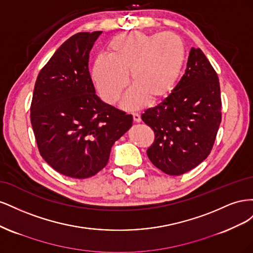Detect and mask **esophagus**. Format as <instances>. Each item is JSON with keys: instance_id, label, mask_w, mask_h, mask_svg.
Masks as SVG:
<instances>
[{"instance_id": "1", "label": "esophagus", "mask_w": 253, "mask_h": 253, "mask_svg": "<svg viewBox=\"0 0 253 253\" xmlns=\"http://www.w3.org/2000/svg\"><path fill=\"white\" fill-rule=\"evenodd\" d=\"M133 119H134V122H137V124H139V122L141 121V118H140V115L139 114H133Z\"/></svg>"}]
</instances>
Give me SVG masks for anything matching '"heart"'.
Here are the masks:
<instances>
[{
    "label": "heart",
    "instance_id": "obj_1",
    "mask_svg": "<svg viewBox=\"0 0 253 253\" xmlns=\"http://www.w3.org/2000/svg\"><path fill=\"white\" fill-rule=\"evenodd\" d=\"M109 55L95 58L91 76L101 99L116 102L127 84L134 85L121 101L126 111L138 110L148 99L156 102L169 96L186 62V44L174 33L145 34L131 32L114 37L108 45Z\"/></svg>",
    "mask_w": 253,
    "mask_h": 253
}]
</instances>
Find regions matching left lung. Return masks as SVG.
I'll return each mask as SVG.
<instances>
[{"label": "left lung", "instance_id": "1", "mask_svg": "<svg viewBox=\"0 0 253 253\" xmlns=\"http://www.w3.org/2000/svg\"><path fill=\"white\" fill-rule=\"evenodd\" d=\"M218 77L200 48L192 47L187 68L172 93L141 119L155 140L149 159L169 175H180L208 157L221 121Z\"/></svg>", "mask_w": 253, "mask_h": 253}]
</instances>
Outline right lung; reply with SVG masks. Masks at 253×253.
<instances>
[{
	"instance_id": "right-lung-1",
	"label": "right lung",
	"mask_w": 253,
	"mask_h": 253,
	"mask_svg": "<svg viewBox=\"0 0 253 253\" xmlns=\"http://www.w3.org/2000/svg\"><path fill=\"white\" fill-rule=\"evenodd\" d=\"M100 34H76L61 45L38 76L30 106L41 156L73 178H87L102 170L115 141L133 125L132 115L96 95L88 58Z\"/></svg>"
}]
</instances>
